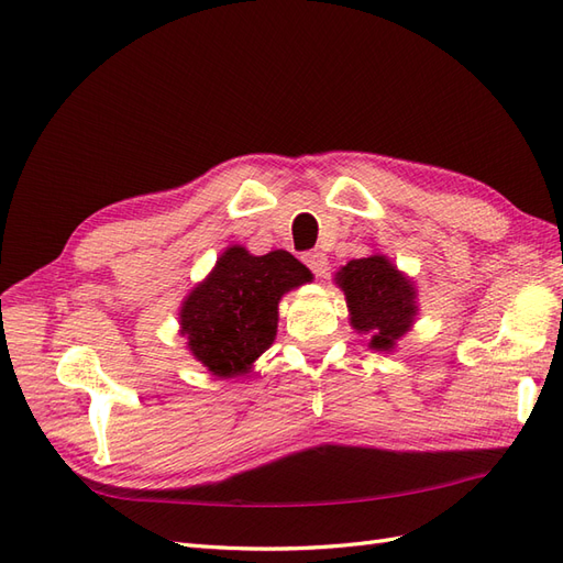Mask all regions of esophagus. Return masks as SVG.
<instances>
[{
    "label": "esophagus",
    "mask_w": 563,
    "mask_h": 563,
    "mask_svg": "<svg viewBox=\"0 0 563 563\" xmlns=\"http://www.w3.org/2000/svg\"><path fill=\"white\" fill-rule=\"evenodd\" d=\"M302 261H305V265H308L317 277H323L327 275V269H329V258L327 255H323L321 251H308L302 255Z\"/></svg>",
    "instance_id": "esophagus-1"
}]
</instances>
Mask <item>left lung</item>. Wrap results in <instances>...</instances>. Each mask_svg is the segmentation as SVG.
<instances>
[{
	"label": "left lung",
	"mask_w": 563,
	"mask_h": 563,
	"mask_svg": "<svg viewBox=\"0 0 563 563\" xmlns=\"http://www.w3.org/2000/svg\"><path fill=\"white\" fill-rule=\"evenodd\" d=\"M347 296L352 327L371 335L373 350H389L416 317L413 284L404 279L385 255L350 261L338 272Z\"/></svg>",
	"instance_id": "1"
}]
</instances>
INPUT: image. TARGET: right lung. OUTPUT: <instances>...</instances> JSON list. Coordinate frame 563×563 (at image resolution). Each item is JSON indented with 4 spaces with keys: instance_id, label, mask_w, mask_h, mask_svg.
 Returning a JSON list of instances; mask_svg holds the SVG:
<instances>
[{
    "instance_id": "add662e5",
    "label": "right lung",
    "mask_w": 563,
    "mask_h": 563,
    "mask_svg": "<svg viewBox=\"0 0 563 563\" xmlns=\"http://www.w3.org/2000/svg\"><path fill=\"white\" fill-rule=\"evenodd\" d=\"M310 279V269L288 251L228 249L183 305L187 345L216 376L246 373L277 335L279 298Z\"/></svg>"
}]
</instances>
